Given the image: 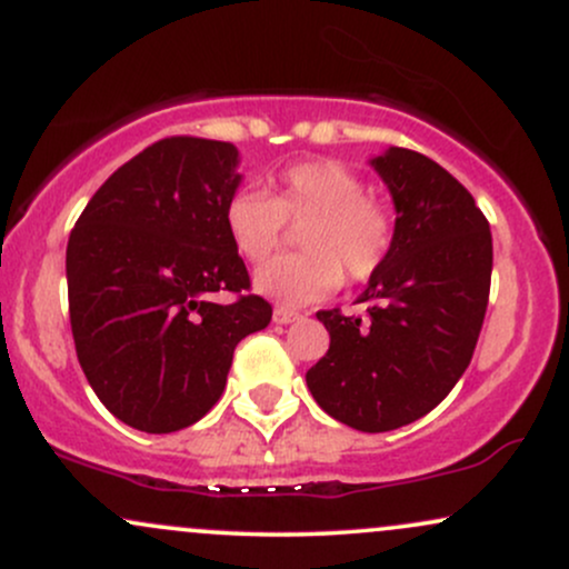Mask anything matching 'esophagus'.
<instances>
[{
    "label": "esophagus",
    "mask_w": 569,
    "mask_h": 569,
    "mask_svg": "<svg viewBox=\"0 0 569 569\" xmlns=\"http://www.w3.org/2000/svg\"><path fill=\"white\" fill-rule=\"evenodd\" d=\"M272 318H276V323H293V321H299L302 316H299L297 310H291V307L280 305V307H276V316Z\"/></svg>",
    "instance_id": "esophagus-1"
}]
</instances>
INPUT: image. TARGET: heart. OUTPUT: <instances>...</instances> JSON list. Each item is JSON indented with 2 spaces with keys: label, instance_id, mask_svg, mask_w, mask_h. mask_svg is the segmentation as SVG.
Instances as JSON below:
<instances>
[{
  "label": "heart",
  "instance_id": "1",
  "mask_svg": "<svg viewBox=\"0 0 569 569\" xmlns=\"http://www.w3.org/2000/svg\"><path fill=\"white\" fill-rule=\"evenodd\" d=\"M367 189L356 168L323 158L280 171L272 194L234 192L227 200L224 227L246 262H264L283 243L289 224H303L299 246L305 251L259 267L257 291L283 305H310L335 293L345 272L356 283L375 276L393 248L396 213Z\"/></svg>",
  "mask_w": 569,
  "mask_h": 569
}]
</instances>
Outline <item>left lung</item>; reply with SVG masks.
<instances>
[{
    "instance_id": "obj_1",
    "label": "left lung",
    "mask_w": 569,
    "mask_h": 569,
    "mask_svg": "<svg viewBox=\"0 0 569 569\" xmlns=\"http://www.w3.org/2000/svg\"><path fill=\"white\" fill-rule=\"evenodd\" d=\"M396 202V238L358 302L363 316L318 310L331 342L307 371L326 415L363 433L420 420L471 363L489 302L492 232L452 173L390 147L371 160Z\"/></svg>"
}]
</instances>
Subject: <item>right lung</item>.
I'll list each match as a JSON object with an SVG mask.
<instances>
[{
  "label": "right lung",
  "instance_id": "right-lung-1",
  "mask_svg": "<svg viewBox=\"0 0 569 569\" xmlns=\"http://www.w3.org/2000/svg\"><path fill=\"white\" fill-rule=\"evenodd\" d=\"M234 168L227 141H154L98 187L69 234L77 358L103 407L143 433L198 422L240 339L272 318L224 227ZM221 290L230 306L210 302Z\"/></svg>",
  "mask_w": 569,
  "mask_h": 569
}]
</instances>
